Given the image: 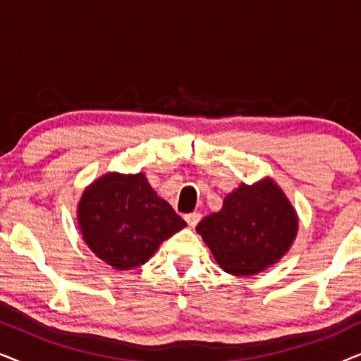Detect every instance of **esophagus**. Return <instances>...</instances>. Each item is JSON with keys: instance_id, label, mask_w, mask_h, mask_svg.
I'll use <instances>...</instances> for the list:
<instances>
[{"instance_id": "esophagus-1", "label": "esophagus", "mask_w": 361, "mask_h": 361, "mask_svg": "<svg viewBox=\"0 0 361 361\" xmlns=\"http://www.w3.org/2000/svg\"><path fill=\"white\" fill-rule=\"evenodd\" d=\"M184 219H185L187 224H189L190 228H194V226L200 221L202 214H200V212H192V214H187Z\"/></svg>"}]
</instances>
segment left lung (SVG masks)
Instances as JSON below:
<instances>
[{"label": "left lung", "instance_id": "obj_1", "mask_svg": "<svg viewBox=\"0 0 361 361\" xmlns=\"http://www.w3.org/2000/svg\"><path fill=\"white\" fill-rule=\"evenodd\" d=\"M298 214L281 187L266 177L241 184L225 197L220 212L197 225L225 273L258 274L288 253L298 235Z\"/></svg>", "mask_w": 361, "mask_h": 361}]
</instances>
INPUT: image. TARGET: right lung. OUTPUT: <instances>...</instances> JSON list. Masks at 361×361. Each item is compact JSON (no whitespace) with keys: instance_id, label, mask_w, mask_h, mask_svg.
I'll use <instances>...</instances> for the list:
<instances>
[{"instance_id":"obj_1","label":"right lung","mask_w":361,"mask_h":361,"mask_svg":"<svg viewBox=\"0 0 361 361\" xmlns=\"http://www.w3.org/2000/svg\"><path fill=\"white\" fill-rule=\"evenodd\" d=\"M77 219L88 248L118 271L145 264L187 225L142 172L98 177L83 190Z\"/></svg>"}]
</instances>
